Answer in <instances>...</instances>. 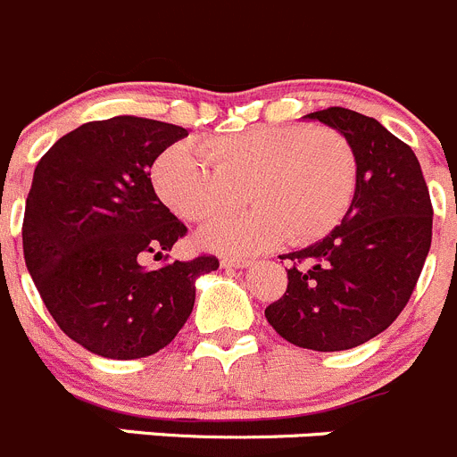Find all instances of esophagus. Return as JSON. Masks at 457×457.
I'll list each match as a JSON object with an SVG mask.
<instances>
[{
	"label": "esophagus",
	"mask_w": 457,
	"mask_h": 457,
	"mask_svg": "<svg viewBox=\"0 0 457 457\" xmlns=\"http://www.w3.org/2000/svg\"><path fill=\"white\" fill-rule=\"evenodd\" d=\"M251 260L249 258H224L221 260V267L224 269H246L251 267Z\"/></svg>",
	"instance_id": "obj_1"
}]
</instances>
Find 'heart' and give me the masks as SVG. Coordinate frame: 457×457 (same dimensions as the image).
I'll use <instances>...</instances> for the list:
<instances>
[{"instance_id":"1","label":"heart","mask_w":457,"mask_h":457,"mask_svg":"<svg viewBox=\"0 0 457 457\" xmlns=\"http://www.w3.org/2000/svg\"><path fill=\"white\" fill-rule=\"evenodd\" d=\"M152 186L186 221H211L204 246L224 253H253L287 237L294 246L328 236L345 217L356 190V154L338 129L305 125H258L245 132L175 143L156 156Z\"/></svg>"}]
</instances>
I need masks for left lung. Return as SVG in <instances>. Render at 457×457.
I'll list each match as a JSON object with an SVG mask.
<instances>
[{"label":"left lung","instance_id":"8db88e82","mask_svg":"<svg viewBox=\"0 0 457 457\" xmlns=\"http://www.w3.org/2000/svg\"><path fill=\"white\" fill-rule=\"evenodd\" d=\"M305 119L338 129L356 154V190L341 224L294 253L287 291L264 310L285 341L316 352L361 345L406 307L431 249L433 206L415 152L379 120L345 107Z\"/></svg>","mask_w":457,"mask_h":457}]
</instances>
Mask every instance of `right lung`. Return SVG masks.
Wrapping results in <instances>:
<instances>
[{
  "label": "right lung",
  "instance_id": "right-lung-1",
  "mask_svg": "<svg viewBox=\"0 0 457 457\" xmlns=\"http://www.w3.org/2000/svg\"><path fill=\"white\" fill-rule=\"evenodd\" d=\"M188 129L138 116L91 120L37 161L21 245L46 310L69 338L107 359H141L166 347L188 320L195 280L215 255L147 269L184 221L150 179L156 156Z\"/></svg>",
  "mask_w": 457,
  "mask_h": 457
}]
</instances>
